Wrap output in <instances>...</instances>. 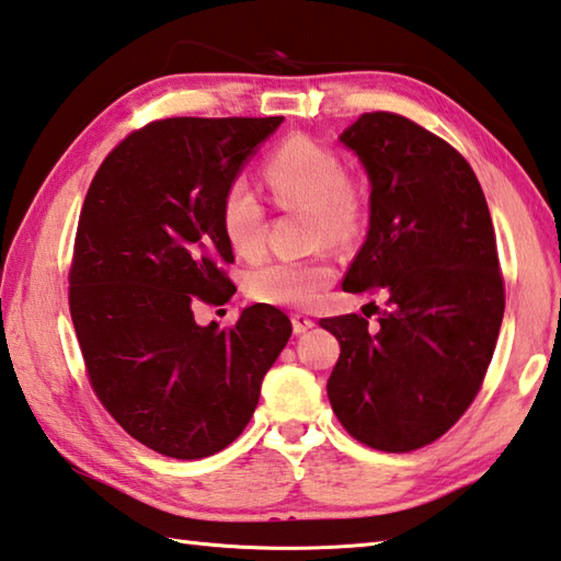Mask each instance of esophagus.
Listing matches in <instances>:
<instances>
[{
    "label": "esophagus",
    "instance_id": "obj_1",
    "mask_svg": "<svg viewBox=\"0 0 561 561\" xmlns=\"http://www.w3.org/2000/svg\"><path fill=\"white\" fill-rule=\"evenodd\" d=\"M313 319H309L307 313H294L291 316V329H294V333L297 335H301V333H307L309 329H313Z\"/></svg>",
    "mask_w": 561,
    "mask_h": 561
}]
</instances>
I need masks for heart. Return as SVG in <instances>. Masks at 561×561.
<instances>
[{
  "mask_svg": "<svg viewBox=\"0 0 561 561\" xmlns=\"http://www.w3.org/2000/svg\"><path fill=\"white\" fill-rule=\"evenodd\" d=\"M264 186L284 208L309 210L313 242L348 245L360 236L368 218L365 193L343 174L335 151L304 135L284 139L262 167ZM220 230L230 250L240 257H254L264 242V213L252 191L236 183L220 201ZM335 279L329 257L277 260L252 270L245 289L252 299L277 307H311Z\"/></svg>",
  "mask_w": 561,
  "mask_h": 561,
  "instance_id": "obj_1",
  "label": "heart"
}]
</instances>
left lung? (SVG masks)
I'll return each mask as SVG.
<instances>
[{"mask_svg":"<svg viewBox=\"0 0 561 561\" xmlns=\"http://www.w3.org/2000/svg\"><path fill=\"white\" fill-rule=\"evenodd\" d=\"M370 181V226L343 289L387 297L378 329L321 319L341 343L329 400L345 432L380 451L439 439L473 402L505 294L491 210L473 169L432 131L368 112L339 137Z\"/></svg>","mask_w":561,"mask_h":561,"instance_id":"left-lung-1","label":"left lung"}]
</instances>
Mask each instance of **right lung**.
Here are the masks:
<instances>
[{
    "label": "right lung",
    "instance_id": "right-lung-1",
    "mask_svg": "<svg viewBox=\"0 0 561 561\" xmlns=\"http://www.w3.org/2000/svg\"><path fill=\"white\" fill-rule=\"evenodd\" d=\"M282 117H171L103 161L80 210L70 316L90 385L129 436L171 458L236 442L291 335L270 304L230 331L198 325L196 301H228L220 201Z\"/></svg>",
    "mask_w": 561,
    "mask_h": 561
}]
</instances>
